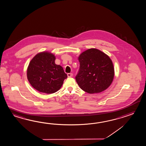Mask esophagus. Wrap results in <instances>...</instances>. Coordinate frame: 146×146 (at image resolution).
<instances>
[{
	"label": "esophagus",
	"instance_id": "obj_1",
	"mask_svg": "<svg viewBox=\"0 0 146 146\" xmlns=\"http://www.w3.org/2000/svg\"><path fill=\"white\" fill-rule=\"evenodd\" d=\"M67 75H68V77H72V76H73V74L72 73H68Z\"/></svg>",
	"mask_w": 146,
	"mask_h": 146
}]
</instances>
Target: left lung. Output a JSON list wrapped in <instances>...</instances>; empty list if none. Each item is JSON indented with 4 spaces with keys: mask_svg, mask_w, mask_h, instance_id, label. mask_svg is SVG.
Masks as SVG:
<instances>
[{
    "mask_svg": "<svg viewBox=\"0 0 146 146\" xmlns=\"http://www.w3.org/2000/svg\"><path fill=\"white\" fill-rule=\"evenodd\" d=\"M80 70L75 77L78 86L89 94L100 93L110 86L115 71L110 56L101 50L91 48L78 57Z\"/></svg>",
    "mask_w": 146,
    "mask_h": 146,
    "instance_id": "left-lung-1",
    "label": "left lung"
}]
</instances>
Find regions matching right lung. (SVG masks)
I'll return each instance as SVG.
<instances>
[{
    "instance_id": "obj_1",
    "label": "right lung",
    "mask_w": 146,
    "mask_h": 146,
    "mask_svg": "<svg viewBox=\"0 0 146 146\" xmlns=\"http://www.w3.org/2000/svg\"><path fill=\"white\" fill-rule=\"evenodd\" d=\"M52 53L43 51L36 54L30 62L27 76L30 84L36 91L52 94L58 91L67 78L61 65L55 63Z\"/></svg>"
}]
</instances>
